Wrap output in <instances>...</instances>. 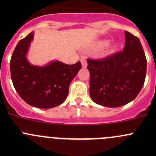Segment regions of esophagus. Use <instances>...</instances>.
Returning a JSON list of instances; mask_svg holds the SVG:
<instances>
[{
    "instance_id": "esophagus-1",
    "label": "esophagus",
    "mask_w": 156,
    "mask_h": 156,
    "mask_svg": "<svg viewBox=\"0 0 156 156\" xmlns=\"http://www.w3.org/2000/svg\"><path fill=\"white\" fill-rule=\"evenodd\" d=\"M81 65H82L83 68H86V67H87V60H86L85 58H84V57L81 58Z\"/></svg>"
}]
</instances>
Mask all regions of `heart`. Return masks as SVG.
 I'll return each mask as SVG.
<instances>
[{"instance_id":"b5f03b06","label":"heart","mask_w":156,"mask_h":156,"mask_svg":"<svg viewBox=\"0 0 156 156\" xmlns=\"http://www.w3.org/2000/svg\"><path fill=\"white\" fill-rule=\"evenodd\" d=\"M108 44V41H104L101 42V45L102 46H107Z\"/></svg>"}]
</instances>
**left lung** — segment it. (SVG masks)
Masks as SVG:
<instances>
[{
	"label": "left lung",
	"mask_w": 156,
	"mask_h": 156,
	"mask_svg": "<svg viewBox=\"0 0 156 156\" xmlns=\"http://www.w3.org/2000/svg\"><path fill=\"white\" fill-rule=\"evenodd\" d=\"M125 46L102 59H87L90 96L94 103L115 108L134 100L144 84L146 58L139 38L125 31Z\"/></svg>",
	"instance_id": "left-lung-1"
}]
</instances>
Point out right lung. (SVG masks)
Here are the masks:
<instances>
[{
	"instance_id": "1",
	"label": "right lung",
	"mask_w": 156,
	"mask_h": 156,
	"mask_svg": "<svg viewBox=\"0 0 156 156\" xmlns=\"http://www.w3.org/2000/svg\"><path fill=\"white\" fill-rule=\"evenodd\" d=\"M33 37L34 32H31L17 44L10 62L11 79L20 97L30 106L55 107L67 98L69 84L81 64L78 62L67 65L53 61L43 67L31 65L26 54Z\"/></svg>"
}]
</instances>
